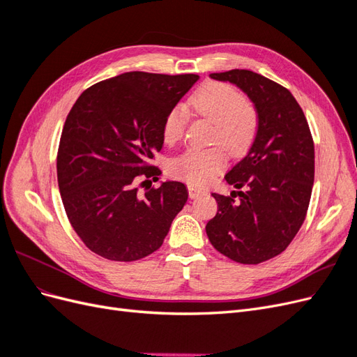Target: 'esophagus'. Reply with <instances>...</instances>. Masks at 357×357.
Wrapping results in <instances>:
<instances>
[{"label": "esophagus", "mask_w": 357, "mask_h": 357, "mask_svg": "<svg viewBox=\"0 0 357 357\" xmlns=\"http://www.w3.org/2000/svg\"><path fill=\"white\" fill-rule=\"evenodd\" d=\"M188 190H189V197H190L192 199H195V198H198V197H201V195H204V193H205V190L198 189V188L192 186V185L188 186Z\"/></svg>", "instance_id": "obj_1"}]
</instances>
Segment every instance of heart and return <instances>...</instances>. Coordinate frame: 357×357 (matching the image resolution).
<instances>
[{"instance_id":"heart-1","label":"heart","mask_w":357,"mask_h":357,"mask_svg":"<svg viewBox=\"0 0 357 357\" xmlns=\"http://www.w3.org/2000/svg\"><path fill=\"white\" fill-rule=\"evenodd\" d=\"M190 107L198 116L213 122L208 149H186L168 164L169 174L189 183L204 186L220 174L226 165V153L244 155L255 142L259 116L255 105L243 98L234 86L222 82H208L192 95ZM188 123L186 110L176 105L164 122L162 135L167 144H176L185 135Z\"/></svg>"}]
</instances>
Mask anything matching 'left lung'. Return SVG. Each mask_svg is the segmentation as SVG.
<instances>
[{"instance_id":"obj_1","label":"left lung","mask_w":357,"mask_h":357,"mask_svg":"<svg viewBox=\"0 0 357 357\" xmlns=\"http://www.w3.org/2000/svg\"><path fill=\"white\" fill-rule=\"evenodd\" d=\"M210 77L247 93L259 128L248 153L225 176L243 190L229 197L211 193L218 213L205 231L215 250L238 264L256 265L284 252L305 220L314 183V143L301 105L282 84L250 70Z\"/></svg>"}]
</instances>
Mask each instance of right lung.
<instances>
[{"mask_svg":"<svg viewBox=\"0 0 357 357\" xmlns=\"http://www.w3.org/2000/svg\"><path fill=\"white\" fill-rule=\"evenodd\" d=\"M198 79L131 71L95 83L74 102L61 134L58 185L73 229L93 253L132 262L164 243L188 189L180 181L139 188L158 180L150 162L164 146L165 117Z\"/></svg>","mask_w":357,"mask_h":357,"instance_id":"right-lung-1","label":"right lung"}]
</instances>
